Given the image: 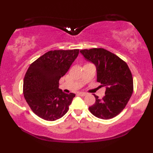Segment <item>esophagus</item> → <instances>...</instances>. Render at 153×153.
I'll return each mask as SVG.
<instances>
[{"mask_svg":"<svg viewBox=\"0 0 153 153\" xmlns=\"http://www.w3.org/2000/svg\"><path fill=\"white\" fill-rule=\"evenodd\" d=\"M86 93H83V92H78V95H79V96H86Z\"/></svg>","mask_w":153,"mask_h":153,"instance_id":"esophagus-1","label":"esophagus"}]
</instances>
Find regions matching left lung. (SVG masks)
I'll return each mask as SVG.
<instances>
[{
  "label": "left lung",
  "mask_w": 153,
  "mask_h": 153,
  "mask_svg": "<svg viewBox=\"0 0 153 153\" xmlns=\"http://www.w3.org/2000/svg\"><path fill=\"white\" fill-rule=\"evenodd\" d=\"M81 54L92 62L97 70V82L106 88L105 96L89 107L95 117L102 119L115 117L127 106L133 93V78L127 62L103 48L81 50Z\"/></svg>",
  "instance_id": "1"
}]
</instances>
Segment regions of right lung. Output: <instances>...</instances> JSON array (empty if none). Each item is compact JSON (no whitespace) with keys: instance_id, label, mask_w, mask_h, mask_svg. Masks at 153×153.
Here are the masks:
<instances>
[{"instance_id":"right-lung-1","label":"right lung","mask_w":153,"mask_h":153,"mask_svg":"<svg viewBox=\"0 0 153 153\" xmlns=\"http://www.w3.org/2000/svg\"><path fill=\"white\" fill-rule=\"evenodd\" d=\"M79 50H50L30 65L24 79L23 94L35 114L55 121L69 109L75 94L59 89V80L78 57Z\"/></svg>"}]
</instances>
